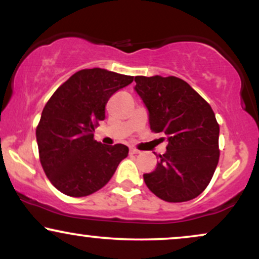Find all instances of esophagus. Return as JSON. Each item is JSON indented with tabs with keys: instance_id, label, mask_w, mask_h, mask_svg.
<instances>
[{
	"instance_id": "obj_1",
	"label": "esophagus",
	"mask_w": 259,
	"mask_h": 259,
	"mask_svg": "<svg viewBox=\"0 0 259 259\" xmlns=\"http://www.w3.org/2000/svg\"><path fill=\"white\" fill-rule=\"evenodd\" d=\"M129 153H130V154H138V153H140V151L136 150V148H134V147H130Z\"/></svg>"
}]
</instances>
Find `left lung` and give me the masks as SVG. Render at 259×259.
Segmentation results:
<instances>
[{
	"instance_id": "8db88e82",
	"label": "left lung",
	"mask_w": 259,
	"mask_h": 259,
	"mask_svg": "<svg viewBox=\"0 0 259 259\" xmlns=\"http://www.w3.org/2000/svg\"><path fill=\"white\" fill-rule=\"evenodd\" d=\"M151 130L167 140L164 154L144 180L157 197L185 202L203 192L219 160V125L210 106L177 76H135Z\"/></svg>"
}]
</instances>
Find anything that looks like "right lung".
Segmentation results:
<instances>
[{
  "instance_id": "right-lung-1",
  "label": "right lung",
  "mask_w": 259,
  "mask_h": 259,
  "mask_svg": "<svg viewBox=\"0 0 259 259\" xmlns=\"http://www.w3.org/2000/svg\"><path fill=\"white\" fill-rule=\"evenodd\" d=\"M133 80L101 68L79 70L45 106L36 127L40 162L52 185L64 195L84 197L96 192L127 156L125 145L106 146L94 140V132L106 118L109 97Z\"/></svg>"
}]
</instances>
